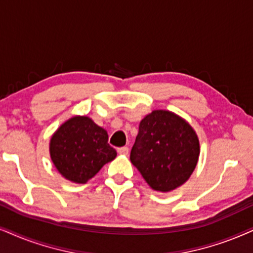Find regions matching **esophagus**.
<instances>
[{
    "label": "esophagus",
    "mask_w": 253,
    "mask_h": 253,
    "mask_svg": "<svg viewBox=\"0 0 253 253\" xmlns=\"http://www.w3.org/2000/svg\"><path fill=\"white\" fill-rule=\"evenodd\" d=\"M117 152L119 153V154L127 155V154H128V147H120V148L117 149Z\"/></svg>",
    "instance_id": "1"
}]
</instances>
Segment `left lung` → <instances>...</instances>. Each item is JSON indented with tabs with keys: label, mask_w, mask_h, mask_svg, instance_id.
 <instances>
[{
	"label": "left lung",
	"mask_w": 253,
	"mask_h": 253,
	"mask_svg": "<svg viewBox=\"0 0 253 253\" xmlns=\"http://www.w3.org/2000/svg\"><path fill=\"white\" fill-rule=\"evenodd\" d=\"M200 142L188 123L168 111H153L141 120L130 161L154 190L176 189L193 174Z\"/></svg>",
	"instance_id": "obj_1"
}]
</instances>
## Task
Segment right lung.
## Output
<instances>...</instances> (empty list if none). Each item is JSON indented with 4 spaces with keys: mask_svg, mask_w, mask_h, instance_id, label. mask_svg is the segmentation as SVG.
I'll list each match as a JSON object with an SVG mask.
<instances>
[{
    "mask_svg": "<svg viewBox=\"0 0 253 253\" xmlns=\"http://www.w3.org/2000/svg\"><path fill=\"white\" fill-rule=\"evenodd\" d=\"M106 130L87 117L64 123L50 141V155L58 171L76 183H86L117 156Z\"/></svg>",
    "mask_w": 253,
    "mask_h": 253,
    "instance_id": "1",
    "label": "right lung"
}]
</instances>
